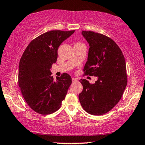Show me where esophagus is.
Returning <instances> with one entry per match:
<instances>
[{
  "mask_svg": "<svg viewBox=\"0 0 145 145\" xmlns=\"http://www.w3.org/2000/svg\"><path fill=\"white\" fill-rule=\"evenodd\" d=\"M71 80H72V82H77V81H78V80H77L76 78H72V79H71Z\"/></svg>",
  "mask_w": 145,
  "mask_h": 145,
  "instance_id": "1",
  "label": "esophagus"
}]
</instances>
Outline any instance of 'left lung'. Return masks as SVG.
Returning a JSON list of instances; mask_svg holds the SVG:
<instances>
[{
  "mask_svg": "<svg viewBox=\"0 0 145 145\" xmlns=\"http://www.w3.org/2000/svg\"><path fill=\"white\" fill-rule=\"evenodd\" d=\"M89 46L85 74L97 77L95 84L81 79L83 90L79 99L83 109L93 115H101L113 109L122 97L127 84L126 63L122 51L103 34L82 31Z\"/></svg>",
  "mask_w": 145,
  "mask_h": 145,
  "instance_id": "1",
  "label": "left lung"
}]
</instances>
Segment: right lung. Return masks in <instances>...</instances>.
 Listing matches in <instances>:
<instances>
[{"label":"right lung","mask_w":145,"mask_h":145,"mask_svg":"<svg viewBox=\"0 0 145 145\" xmlns=\"http://www.w3.org/2000/svg\"><path fill=\"white\" fill-rule=\"evenodd\" d=\"M75 30H51L32 40L23 53L18 67V85L31 109L42 115L51 114L61 107L71 78L63 73L54 81L50 69L57 61V50Z\"/></svg>","instance_id":"1"}]
</instances>
